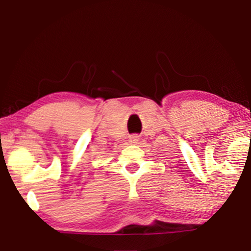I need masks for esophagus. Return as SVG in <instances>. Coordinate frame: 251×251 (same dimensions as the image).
<instances>
[{
	"label": "esophagus",
	"instance_id": "1",
	"mask_svg": "<svg viewBox=\"0 0 251 251\" xmlns=\"http://www.w3.org/2000/svg\"><path fill=\"white\" fill-rule=\"evenodd\" d=\"M138 140H139V137L137 136V135L130 136V140H129V142L131 143V144H137V142H138Z\"/></svg>",
	"mask_w": 251,
	"mask_h": 251
}]
</instances>
